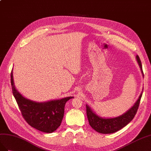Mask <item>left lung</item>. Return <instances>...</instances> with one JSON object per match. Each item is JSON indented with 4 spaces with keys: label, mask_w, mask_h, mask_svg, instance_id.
<instances>
[{
    "label": "left lung",
    "mask_w": 151,
    "mask_h": 151,
    "mask_svg": "<svg viewBox=\"0 0 151 151\" xmlns=\"http://www.w3.org/2000/svg\"><path fill=\"white\" fill-rule=\"evenodd\" d=\"M137 59L144 76L142 66V63L139 55H137ZM142 96V92L141 93L139 99L137 100L134 106L132 108H130L123 115L114 118L104 119L99 117L97 115H96L90 109L87 105H86L87 115L89 124L96 132L101 133H104V134L113 133L121 130L122 128L127 125L135 117L137 110L139 109Z\"/></svg>",
    "instance_id": "obj_1"
}]
</instances>
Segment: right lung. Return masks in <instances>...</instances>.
I'll return each mask as SVG.
<instances>
[{
	"instance_id": "obj_1",
	"label": "right lung",
	"mask_w": 151,
	"mask_h": 151,
	"mask_svg": "<svg viewBox=\"0 0 151 151\" xmlns=\"http://www.w3.org/2000/svg\"><path fill=\"white\" fill-rule=\"evenodd\" d=\"M11 83L12 93L21 113L29 125L45 133H52L57 130L63 118L66 102L73 97L44 103L36 102L27 99L17 91L12 78V71Z\"/></svg>"
}]
</instances>
